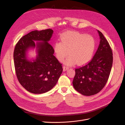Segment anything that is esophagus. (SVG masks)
I'll list each match as a JSON object with an SVG mask.
<instances>
[{
  "label": "esophagus",
  "instance_id": "esophagus-1",
  "mask_svg": "<svg viewBox=\"0 0 125 125\" xmlns=\"http://www.w3.org/2000/svg\"><path fill=\"white\" fill-rule=\"evenodd\" d=\"M63 71H65L66 70H68L69 69V68L68 67H66V66H63Z\"/></svg>",
  "mask_w": 125,
  "mask_h": 125
}]
</instances>
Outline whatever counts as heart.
I'll return each mask as SVG.
<instances>
[{
    "label": "heart",
    "instance_id": "1",
    "mask_svg": "<svg viewBox=\"0 0 125 125\" xmlns=\"http://www.w3.org/2000/svg\"><path fill=\"white\" fill-rule=\"evenodd\" d=\"M61 42L54 45V52L57 60L63 62L68 53L70 55L64 63L71 66L77 63L79 65L88 63L92 58L96 49L94 37L78 31H68L60 37Z\"/></svg>",
    "mask_w": 125,
    "mask_h": 125
}]
</instances>
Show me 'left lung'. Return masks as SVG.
Segmentation results:
<instances>
[{
    "instance_id": "1",
    "label": "left lung",
    "mask_w": 125,
    "mask_h": 125,
    "mask_svg": "<svg viewBox=\"0 0 125 125\" xmlns=\"http://www.w3.org/2000/svg\"><path fill=\"white\" fill-rule=\"evenodd\" d=\"M97 31L100 41L96 53L88 64L75 69L73 82L75 90L84 96L99 92L106 84L112 68V50L103 34Z\"/></svg>"
}]
</instances>
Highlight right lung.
Masks as SVG:
<instances>
[{
    "label": "right lung",
    "mask_w": 125,
    "mask_h": 125,
    "mask_svg": "<svg viewBox=\"0 0 125 125\" xmlns=\"http://www.w3.org/2000/svg\"><path fill=\"white\" fill-rule=\"evenodd\" d=\"M53 30L32 31L17 43L14 52L16 73L19 83L28 92L42 94L51 90L57 83L63 68L54 56V49L49 42ZM36 49L35 59H30L28 52Z\"/></svg>",
    "instance_id": "obj_1"
}]
</instances>
